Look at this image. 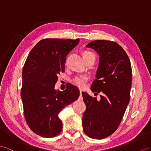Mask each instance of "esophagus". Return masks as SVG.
Segmentation results:
<instances>
[{"instance_id":"obj_1","label":"esophagus","mask_w":151,"mask_h":151,"mask_svg":"<svg viewBox=\"0 0 151 151\" xmlns=\"http://www.w3.org/2000/svg\"><path fill=\"white\" fill-rule=\"evenodd\" d=\"M82 90H80V97H79V99H80V100H82Z\"/></svg>"}]
</instances>
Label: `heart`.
<instances>
[{"label": "heart", "mask_w": 151, "mask_h": 151, "mask_svg": "<svg viewBox=\"0 0 151 151\" xmlns=\"http://www.w3.org/2000/svg\"><path fill=\"white\" fill-rule=\"evenodd\" d=\"M91 55H94V54L89 51H84L82 53V55L83 58ZM87 80V78L86 76H77L74 80H73V82H74L75 84H76L77 86H78L80 88H82L85 86V84H86Z\"/></svg>", "instance_id": "heart-1"}]
</instances>
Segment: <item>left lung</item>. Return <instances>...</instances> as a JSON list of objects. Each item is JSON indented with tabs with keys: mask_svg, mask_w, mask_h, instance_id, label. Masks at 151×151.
Returning a JSON list of instances; mask_svg holds the SVG:
<instances>
[{
	"mask_svg": "<svg viewBox=\"0 0 151 151\" xmlns=\"http://www.w3.org/2000/svg\"><path fill=\"white\" fill-rule=\"evenodd\" d=\"M86 47L93 49L99 56L91 90L101 95L98 101L82 92L86 105L82 126L87 136L103 139L114 133L122 121L129 102L132 71L128 56L116 42L96 40Z\"/></svg>",
	"mask_w": 151,
	"mask_h": 151,
	"instance_id": "left-lung-1",
	"label": "left lung"
}]
</instances>
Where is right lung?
<instances>
[{"instance_id":"obj_1","label":"right lung","mask_w":151,"mask_h":151,"mask_svg":"<svg viewBox=\"0 0 151 151\" xmlns=\"http://www.w3.org/2000/svg\"><path fill=\"white\" fill-rule=\"evenodd\" d=\"M79 41V39L42 40L27 58L21 98L27 123L41 137L52 138L61 132L63 122L58 115L79 97L78 88L72 84L63 91L55 88L57 75L64 71L67 55Z\"/></svg>"}]
</instances>
